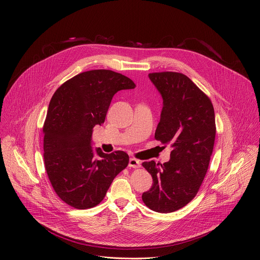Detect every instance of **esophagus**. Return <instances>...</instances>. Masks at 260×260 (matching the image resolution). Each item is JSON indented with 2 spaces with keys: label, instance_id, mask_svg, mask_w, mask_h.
Segmentation results:
<instances>
[{
  "label": "esophagus",
  "instance_id": "34e87169",
  "mask_svg": "<svg viewBox=\"0 0 260 260\" xmlns=\"http://www.w3.org/2000/svg\"><path fill=\"white\" fill-rule=\"evenodd\" d=\"M128 166L131 167V168H140L141 167V162H140V160H138L137 158H134V157H131L129 158V161H128Z\"/></svg>",
  "mask_w": 260,
  "mask_h": 260
}]
</instances>
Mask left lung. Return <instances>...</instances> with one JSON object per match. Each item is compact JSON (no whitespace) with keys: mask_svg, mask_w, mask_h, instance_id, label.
<instances>
[{"mask_svg":"<svg viewBox=\"0 0 260 260\" xmlns=\"http://www.w3.org/2000/svg\"><path fill=\"white\" fill-rule=\"evenodd\" d=\"M148 76L164 100L154 138L173 150L164 165L142 164L153 179L142 200L155 212L171 213L191 202L204 181L216 136L215 113L210 98L184 74L158 72Z\"/></svg>","mask_w":260,"mask_h":260,"instance_id":"obj_1","label":"left lung"}]
</instances>
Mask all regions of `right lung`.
Segmentation results:
<instances>
[{"label": "right lung", "mask_w": 260, "mask_h": 260, "mask_svg": "<svg viewBox=\"0 0 260 260\" xmlns=\"http://www.w3.org/2000/svg\"><path fill=\"white\" fill-rule=\"evenodd\" d=\"M136 84L111 70H91L62 83L49 103L43 126L44 165L58 198L67 205L90 209L105 198L129 157L124 151H92L91 135L105 121L113 95Z\"/></svg>", "instance_id": "obj_1"}]
</instances>
